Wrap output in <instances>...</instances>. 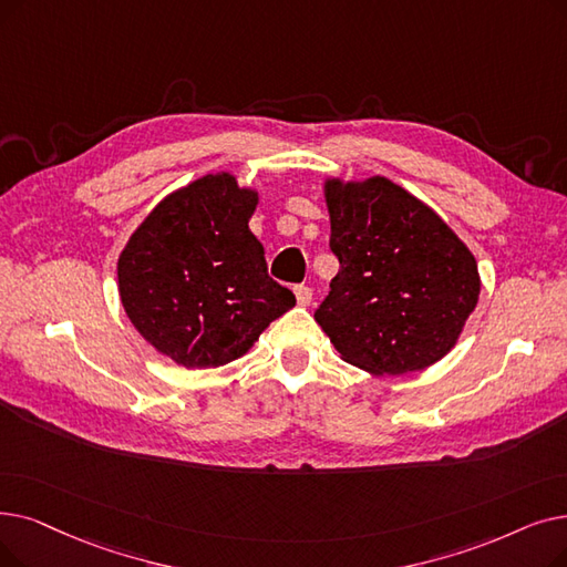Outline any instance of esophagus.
Returning a JSON list of instances; mask_svg holds the SVG:
<instances>
[{
  "instance_id": "esophagus-1",
  "label": "esophagus",
  "mask_w": 567,
  "mask_h": 567,
  "mask_svg": "<svg viewBox=\"0 0 567 567\" xmlns=\"http://www.w3.org/2000/svg\"><path fill=\"white\" fill-rule=\"evenodd\" d=\"M293 293H297V303H299V306H310V301H312V289H310L308 285L293 287Z\"/></svg>"
}]
</instances>
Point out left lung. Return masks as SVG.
Instances as JSON below:
<instances>
[{"mask_svg":"<svg viewBox=\"0 0 567 567\" xmlns=\"http://www.w3.org/2000/svg\"><path fill=\"white\" fill-rule=\"evenodd\" d=\"M324 199L340 268L317 324L344 361L373 375L440 361L480 299L473 252L433 208L382 176L329 178Z\"/></svg>","mask_w":567,"mask_h":567,"instance_id":"obj_1","label":"left lung"}]
</instances>
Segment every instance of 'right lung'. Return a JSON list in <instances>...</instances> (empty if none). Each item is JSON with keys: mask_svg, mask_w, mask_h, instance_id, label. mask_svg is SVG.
<instances>
[{"mask_svg": "<svg viewBox=\"0 0 567 567\" xmlns=\"http://www.w3.org/2000/svg\"><path fill=\"white\" fill-rule=\"evenodd\" d=\"M259 196L227 171L208 174L153 208L117 259V291L134 329L185 368H217L248 352L297 306L268 278L248 223Z\"/></svg>", "mask_w": 567, "mask_h": 567, "instance_id": "right-lung-1", "label": "right lung"}]
</instances>
